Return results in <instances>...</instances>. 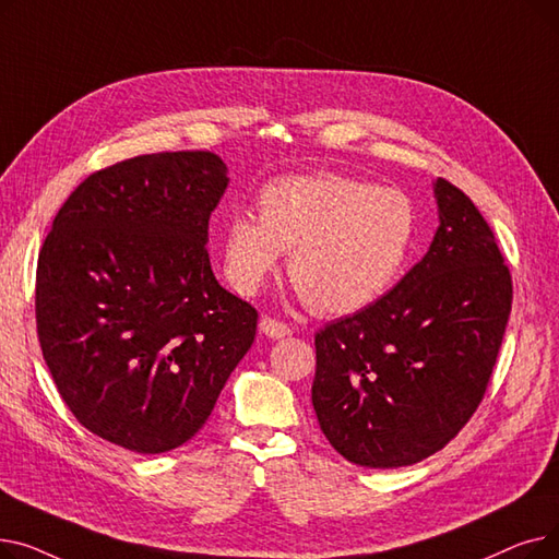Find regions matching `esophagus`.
I'll return each instance as SVG.
<instances>
[{
    "label": "esophagus",
    "mask_w": 559,
    "mask_h": 559,
    "mask_svg": "<svg viewBox=\"0 0 559 559\" xmlns=\"http://www.w3.org/2000/svg\"><path fill=\"white\" fill-rule=\"evenodd\" d=\"M260 333H264L272 340H283L287 335H292V329L287 324H283V321L278 319H272V317H262L260 319Z\"/></svg>",
    "instance_id": "34e87169"
}]
</instances>
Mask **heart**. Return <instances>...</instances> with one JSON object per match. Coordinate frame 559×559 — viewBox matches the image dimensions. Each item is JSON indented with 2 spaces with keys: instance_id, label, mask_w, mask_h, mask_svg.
I'll list each match as a JSON object with an SVG mask.
<instances>
[{
  "instance_id": "heart-1",
  "label": "heart",
  "mask_w": 559,
  "mask_h": 559,
  "mask_svg": "<svg viewBox=\"0 0 559 559\" xmlns=\"http://www.w3.org/2000/svg\"><path fill=\"white\" fill-rule=\"evenodd\" d=\"M417 209L396 188L344 174L281 176L260 192V219L233 215L224 230L230 283L247 295L289 253V278L319 312L371 306L403 272Z\"/></svg>"
}]
</instances>
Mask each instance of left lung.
Instances as JSON below:
<instances>
[{
    "instance_id": "obj_1",
    "label": "left lung",
    "mask_w": 559,
    "mask_h": 559,
    "mask_svg": "<svg viewBox=\"0 0 559 559\" xmlns=\"http://www.w3.org/2000/svg\"><path fill=\"white\" fill-rule=\"evenodd\" d=\"M439 226L388 295L314 335L312 405L348 462L417 464L444 449L487 390L512 310V276L462 190L432 183Z\"/></svg>"
}]
</instances>
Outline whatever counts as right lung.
<instances>
[{
	"label": "right lung",
	"mask_w": 559,
	"mask_h": 559,
	"mask_svg": "<svg viewBox=\"0 0 559 559\" xmlns=\"http://www.w3.org/2000/svg\"><path fill=\"white\" fill-rule=\"evenodd\" d=\"M211 152L138 156L70 194L36 272L43 358L97 437L156 455L192 439L255 337L205 242L228 186Z\"/></svg>",
	"instance_id": "add662e5"
}]
</instances>
